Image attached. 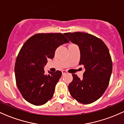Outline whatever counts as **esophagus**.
<instances>
[{
  "label": "esophagus",
  "mask_w": 124,
  "mask_h": 124,
  "mask_svg": "<svg viewBox=\"0 0 124 124\" xmlns=\"http://www.w3.org/2000/svg\"><path fill=\"white\" fill-rule=\"evenodd\" d=\"M62 74H63V75H64V74H67V73H68L67 71H66V70H62Z\"/></svg>",
  "instance_id": "obj_1"
}]
</instances>
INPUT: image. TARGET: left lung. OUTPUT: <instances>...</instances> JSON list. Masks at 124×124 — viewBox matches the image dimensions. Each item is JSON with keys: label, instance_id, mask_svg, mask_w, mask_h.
<instances>
[{"label": "left lung", "instance_id": "8db88e82", "mask_svg": "<svg viewBox=\"0 0 124 124\" xmlns=\"http://www.w3.org/2000/svg\"><path fill=\"white\" fill-rule=\"evenodd\" d=\"M70 41L78 46L79 65H84L83 79L72 74L68 88L72 97L83 104L96 101L109 85L112 71V62L109 49L101 39L85 32L64 34Z\"/></svg>", "mask_w": 124, "mask_h": 124}]
</instances>
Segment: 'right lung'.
I'll return each instance as SVG.
<instances>
[{
	"instance_id": "right-lung-1",
	"label": "right lung",
	"mask_w": 124,
	"mask_h": 124,
	"mask_svg": "<svg viewBox=\"0 0 124 124\" xmlns=\"http://www.w3.org/2000/svg\"><path fill=\"white\" fill-rule=\"evenodd\" d=\"M69 41L61 33H39L23 46L15 65L16 85L24 99L36 106L45 104L53 97L62 72L49 71L44 67L47 59H53L56 49Z\"/></svg>"
}]
</instances>
